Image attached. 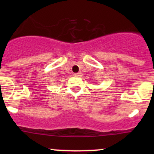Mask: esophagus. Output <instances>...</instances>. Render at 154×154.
I'll list each match as a JSON object with an SVG mask.
<instances>
[{
	"label": "esophagus",
	"mask_w": 154,
	"mask_h": 154,
	"mask_svg": "<svg viewBox=\"0 0 154 154\" xmlns=\"http://www.w3.org/2000/svg\"><path fill=\"white\" fill-rule=\"evenodd\" d=\"M74 75L75 77H81L82 76V73L81 72H78V73H74Z\"/></svg>",
	"instance_id": "34e87169"
}]
</instances>
